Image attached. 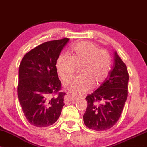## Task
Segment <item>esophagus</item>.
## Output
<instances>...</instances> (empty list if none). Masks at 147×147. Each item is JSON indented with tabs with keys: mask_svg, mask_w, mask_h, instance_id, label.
Instances as JSON below:
<instances>
[{
	"mask_svg": "<svg viewBox=\"0 0 147 147\" xmlns=\"http://www.w3.org/2000/svg\"><path fill=\"white\" fill-rule=\"evenodd\" d=\"M67 97H68V100L71 101V102H75V101H77V99H79V97H77V96L72 95H68Z\"/></svg>",
	"mask_w": 147,
	"mask_h": 147,
	"instance_id": "1",
	"label": "esophagus"
}]
</instances>
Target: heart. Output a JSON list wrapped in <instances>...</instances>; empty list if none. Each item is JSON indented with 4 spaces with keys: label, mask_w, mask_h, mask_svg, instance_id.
I'll return each instance as SVG.
<instances>
[{
    "label": "heart",
    "mask_w": 147,
    "mask_h": 147,
    "mask_svg": "<svg viewBox=\"0 0 147 147\" xmlns=\"http://www.w3.org/2000/svg\"><path fill=\"white\" fill-rule=\"evenodd\" d=\"M111 59L106 50H100L95 43L82 41L72 48V56L61 54L56 61V68L60 77L67 80L80 66L82 74L64 84L65 90L72 94H82L94 86L100 85L105 80L111 69Z\"/></svg>",
    "instance_id": "1"
}]
</instances>
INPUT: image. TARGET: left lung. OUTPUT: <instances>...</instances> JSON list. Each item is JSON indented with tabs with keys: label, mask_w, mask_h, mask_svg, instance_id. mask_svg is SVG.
<instances>
[{
	"label": "left lung",
	"mask_w": 147,
	"mask_h": 147,
	"mask_svg": "<svg viewBox=\"0 0 147 147\" xmlns=\"http://www.w3.org/2000/svg\"><path fill=\"white\" fill-rule=\"evenodd\" d=\"M129 72L116 52L109 75L95 91L86 97L88 106L83 118L85 125L95 131L111 129L120 117L128 97Z\"/></svg>",
	"instance_id": "obj_1"
}]
</instances>
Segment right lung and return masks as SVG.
Listing matches in <instances>:
<instances>
[{
    "mask_svg": "<svg viewBox=\"0 0 147 147\" xmlns=\"http://www.w3.org/2000/svg\"><path fill=\"white\" fill-rule=\"evenodd\" d=\"M69 38L47 41L26 53L18 70L17 94L30 124L43 128L59 117L65 92H61L56 61Z\"/></svg>",
    "mask_w": 147,
    "mask_h": 147,
    "instance_id": "add662e5",
    "label": "right lung"
}]
</instances>
